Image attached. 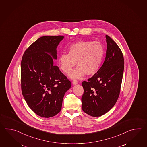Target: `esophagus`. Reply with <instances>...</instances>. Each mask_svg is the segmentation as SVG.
Instances as JSON below:
<instances>
[{
  "label": "esophagus",
  "instance_id": "34e87169",
  "mask_svg": "<svg viewBox=\"0 0 147 147\" xmlns=\"http://www.w3.org/2000/svg\"><path fill=\"white\" fill-rule=\"evenodd\" d=\"M78 82L77 81V80H74V81H72V84H74V85H76V84H78Z\"/></svg>",
  "mask_w": 147,
  "mask_h": 147
}]
</instances>
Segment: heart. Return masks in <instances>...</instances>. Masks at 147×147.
<instances>
[{
  "instance_id": "obj_1",
  "label": "heart",
  "mask_w": 147,
  "mask_h": 147,
  "mask_svg": "<svg viewBox=\"0 0 147 147\" xmlns=\"http://www.w3.org/2000/svg\"><path fill=\"white\" fill-rule=\"evenodd\" d=\"M105 48L99 41L80 40L71 45L68 54L61 53L58 58L60 70L67 74L76 65L78 67L69 73L72 79H80L96 74L100 68L105 56Z\"/></svg>"
}]
</instances>
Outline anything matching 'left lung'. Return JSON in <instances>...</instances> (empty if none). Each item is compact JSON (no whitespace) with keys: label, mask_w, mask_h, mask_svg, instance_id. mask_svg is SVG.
<instances>
[{"label":"left lung","mask_w":147,"mask_h":147,"mask_svg":"<svg viewBox=\"0 0 147 147\" xmlns=\"http://www.w3.org/2000/svg\"><path fill=\"white\" fill-rule=\"evenodd\" d=\"M106 55L98 72L88 81L82 82L84 92L81 98L82 109L92 117L108 112L119 97L124 70V58L117 44L106 36Z\"/></svg>","instance_id":"8db88e82"}]
</instances>
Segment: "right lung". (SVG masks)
Instances as JSON below:
<instances>
[{
	"mask_svg": "<svg viewBox=\"0 0 147 147\" xmlns=\"http://www.w3.org/2000/svg\"><path fill=\"white\" fill-rule=\"evenodd\" d=\"M63 36L39 38L26 50L21 62V84L25 101L35 113L44 118L61 109L71 82L55 63L57 48Z\"/></svg>",
	"mask_w": 147,
	"mask_h": 147,
	"instance_id": "1",
	"label": "right lung"
}]
</instances>
